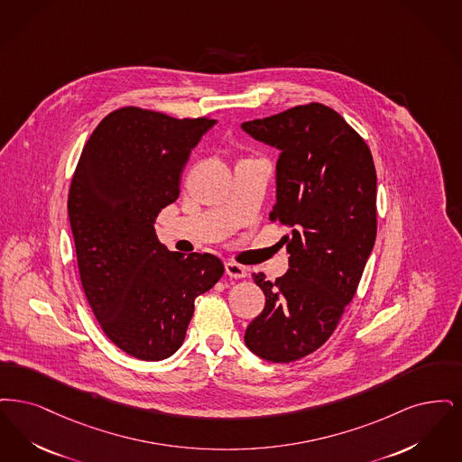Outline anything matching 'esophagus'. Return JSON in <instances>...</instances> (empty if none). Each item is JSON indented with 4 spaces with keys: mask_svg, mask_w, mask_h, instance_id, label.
<instances>
[{
    "mask_svg": "<svg viewBox=\"0 0 462 462\" xmlns=\"http://www.w3.org/2000/svg\"><path fill=\"white\" fill-rule=\"evenodd\" d=\"M224 267H226V274H227L229 278H236V280H240V278H245V276H246V271H245V267H241L240 263L227 262Z\"/></svg>",
    "mask_w": 462,
    "mask_h": 462,
    "instance_id": "1",
    "label": "esophagus"
}]
</instances>
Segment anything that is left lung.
<instances>
[{
    "label": "left lung",
    "mask_w": 462,
    "mask_h": 462,
    "mask_svg": "<svg viewBox=\"0 0 462 462\" xmlns=\"http://www.w3.org/2000/svg\"><path fill=\"white\" fill-rule=\"evenodd\" d=\"M254 140L278 148L271 221L282 236L290 269L254 282L265 307L245 331L262 359L293 362L318 350L354 299L376 240V169L365 141L321 103L243 122Z\"/></svg>",
    "instance_id": "obj_1"
}]
</instances>
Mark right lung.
<instances>
[{"label": "right lung", "instance_id": "add662e5", "mask_svg": "<svg viewBox=\"0 0 462 462\" xmlns=\"http://www.w3.org/2000/svg\"><path fill=\"white\" fill-rule=\"evenodd\" d=\"M214 119L124 106L97 125L69 189L80 282L105 335L141 361L171 357L195 299L224 274L212 254L169 252L155 233L180 172Z\"/></svg>", "mask_w": 462, "mask_h": 462}]
</instances>
